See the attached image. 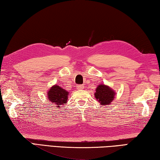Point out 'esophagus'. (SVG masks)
<instances>
[{"label": "esophagus", "mask_w": 160, "mask_h": 160, "mask_svg": "<svg viewBox=\"0 0 160 160\" xmlns=\"http://www.w3.org/2000/svg\"><path fill=\"white\" fill-rule=\"evenodd\" d=\"M83 87H84V86H83V85H82V84H78V85L77 86V88H78V90H82V89H83Z\"/></svg>", "instance_id": "obj_1"}]
</instances>
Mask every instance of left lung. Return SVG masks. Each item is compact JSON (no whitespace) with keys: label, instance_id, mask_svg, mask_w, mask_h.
<instances>
[{"label":"left lung","instance_id":"left-lung-1","mask_svg":"<svg viewBox=\"0 0 160 160\" xmlns=\"http://www.w3.org/2000/svg\"><path fill=\"white\" fill-rule=\"evenodd\" d=\"M116 92L109 86L100 84L96 89V93L94 94L95 97L99 103L104 106L105 105H110L114 100Z\"/></svg>","mask_w":160,"mask_h":160}]
</instances>
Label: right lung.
Segmentation results:
<instances>
[{"label":"right lung","mask_w":160,"mask_h":160,"mask_svg":"<svg viewBox=\"0 0 160 160\" xmlns=\"http://www.w3.org/2000/svg\"><path fill=\"white\" fill-rule=\"evenodd\" d=\"M68 96L69 92L57 84L52 86L48 92V101L56 105L57 108H60L64 103H67Z\"/></svg>","instance_id":"right-lung-1"}]
</instances>
